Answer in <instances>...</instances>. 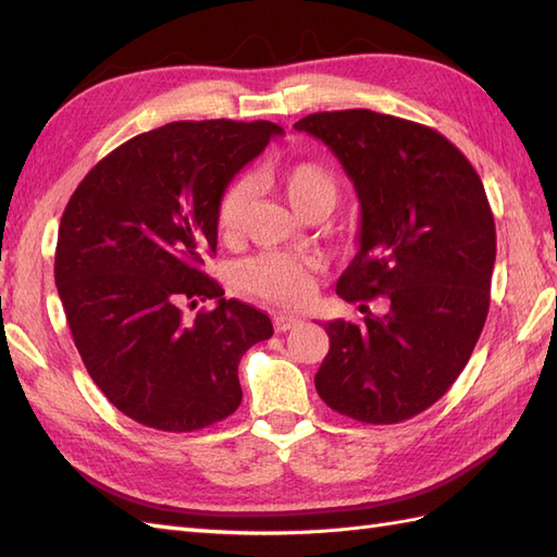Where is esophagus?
Segmentation results:
<instances>
[{"instance_id":"obj_1","label":"esophagus","mask_w":557,"mask_h":557,"mask_svg":"<svg viewBox=\"0 0 557 557\" xmlns=\"http://www.w3.org/2000/svg\"><path fill=\"white\" fill-rule=\"evenodd\" d=\"M272 323H275L277 333H287V330L297 327L301 323V318L299 315H289V313H277L275 318H272Z\"/></svg>"}]
</instances>
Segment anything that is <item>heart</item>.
Instances as JSON below:
<instances>
[{
  "label": "heart",
  "mask_w": 557,
  "mask_h": 557,
  "mask_svg": "<svg viewBox=\"0 0 557 557\" xmlns=\"http://www.w3.org/2000/svg\"><path fill=\"white\" fill-rule=\"evenodd\" d=\"M263 182L272 184L287 198V203L299 215H327L335 208L339 184L325 164L301 160L285 168L263 170ZM251 198V186L246 180H234L218 200V230L224 239L239 234L244 212ZM239 287L253 297L277 306H299L311 297L313 263L309 258L285 251H268L244 260L236 270Z\"/></svg>",
  "instance_id": "obj_1"
}]
</instances>
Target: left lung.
Masks as SVG:
<instances>
[{
  "mask_svg": "<svg viewBox=\"0 0 557 557\" xmlns=\"http://www.w3.org/2000/svg\"><path fill=\"white\" fill-rule=\"evenodd\" d=\"M294 128L335 152L361 203L337 294L366 315L325 323L318 395L361 423L417 417L465 371L488 315L495 222L481 176L435 128L399 116L315 112ZM377 296L383 317L364 306Z\"/></svg>",
  "mask_w": 557,
  "mask_h": 557,
  "instance_id": "obj_1",
  "label": "left lung"
}]
</instances>
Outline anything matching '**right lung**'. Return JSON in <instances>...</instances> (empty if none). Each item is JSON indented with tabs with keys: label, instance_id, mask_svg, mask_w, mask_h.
Listing matches in <instances>:
<instances>
[{
	"label": "right lung",
	"instance_id": "obj_1",
	"mask_svg": "<svg viewBox=\"0 0 557 557\" xmlns=\"http://www.w3.org/2000/svg\"><path fill=\"white\" fill-rule=\"evenodd\" d=\"M285 134L272 122H172L92 168L57 236L54 282L83 363L102 395L148 429L188 433L242 405L239 361L272 335L265 313L203 272L218 200ZM216 299L191 324L184 300Z\"/></svg>",
	"mask_w": 557,
	"mask_h": 557
}]
</instances>
